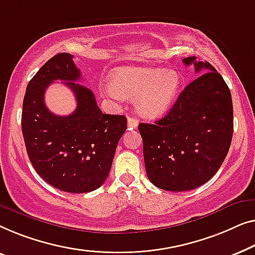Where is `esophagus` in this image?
Masks as SVG:
<instances>
[{
    "mask_svg": "<svg viewBox=\"0 0 255 255\" xmlns=\"http://www.w3.org/2000/svg\"><path fill=\"white\" fill-rule=\"evenodd\" d=\"M138 126V120L135 119V118L129 117L128 118V128L129 129H134Z\"/></svg>",
    "mask_w": 255,
    "mask_h": 255,
    "instance_id": "34e87169",
    "label": "esophagus"
}]
</instances>
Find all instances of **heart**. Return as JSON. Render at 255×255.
I'll list each match as a JSON object with an SVG mask.
<instances>
[{"mask_svg":"<svg viewBox=\"0 0 255 255\" xmlns=\"http://www.w3.org/2000/svg\"><path fill=\"white\" fill-rule=\"evenodd\" d=\"M109 92L114 97L136 99L142 117L156 119L170 110L177 98L181 77L164 68H123L111 76Z\"/></svg>","mask_w":255,"mask_h":255,"instance_id":"heart-1","label":"heart"}]
</instances>
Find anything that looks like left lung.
I'll use <instances>...</instances> for the list:
<instances>
[{
    "label": "left lung",
    "instance_id": "8db88e82",
    "mask_svg": "<svg viewBox=\"0 0 255 255\" xmlns=\"http://www.w3.org/2000/svg\"><path fill=\"white\" fill-rule=\"evenodd\" d=\"M200 75L179 95L166 116L155 124H139L149 180L164 191H191L216 174L227 157L234 134L230 89L209 62L195 56Z\"/></svg>",
    "mask_w": 255,
    "mask_h": 255
}]
</instances>
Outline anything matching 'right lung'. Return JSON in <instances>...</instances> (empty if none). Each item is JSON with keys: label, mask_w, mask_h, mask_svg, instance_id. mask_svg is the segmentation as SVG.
Segmentation results:
<instances>
[{"label": "right lung", "mask_w": 255, "mask_h": 255, "mask_svg": "<svg viewBox=\"0 0 255 255\" xmlns=\"http://www.w3.org/2000/svg\"><path fill=\"white\" fill-rule=\"evenodd\" d=\"M73 57L56 54L28 82L21 131L32 166L46 182L63 192L88 193L105 182L127 119L103 113L90 89L75 83L81 71ZM57 79L77 97L78 107L69 116L53 115L44 105L45 89Z\"/></svg>", "instance_id": "obj_1"}]
</instances>
